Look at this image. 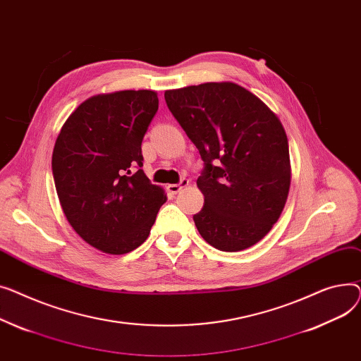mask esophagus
I'll list each match as a JSON object with an SVG mask.
<instances>
[{
	"label": "esophagus",
	"mask_w": 361,
	"mask_h": 361,
	"mask_svg": "<svg viewBox=\"0 0 361 361\" xmlns=\"http://www.w3.org/2000/svg\"><path fill=\"white\" fill-rule=\"evenodd\" d=\"M189 185V180L188 179H182L179 183H173V185H169L167 186V190H169V192H171V194H173V195H176L178 192H179V190L180 189H183L185 186H188Z\"/></svg>",
	"instance_id": "esophagus-1"
}]
</instances>
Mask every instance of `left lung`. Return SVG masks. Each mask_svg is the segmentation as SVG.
Segmentation results:
<instances>
[{
  "label": "left lung",
  "mask_w": 361,
  "mask_h": 361,
  "mask_svg": "<svg viewBox=\"0 0 361 361\" xmlns=\"http://www.w3.org/2000/svg\"><path fill=\"white\" fill-rule=\"evenodd\" d=\"M164 99L204 161L197 180L204 207L194 216L200 235L224 252L258 243L280 219L291 180L279 116L230 81L166 90Z\"/></svg>",
  "instance_id": "1"
}]
</instances>
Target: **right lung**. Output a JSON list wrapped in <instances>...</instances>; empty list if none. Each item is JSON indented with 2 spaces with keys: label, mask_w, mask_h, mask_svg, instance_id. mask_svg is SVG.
I'll return each instance as SVG.
<instances>
[{
  "label": "right lung",
  "mask_w": 361,
  "mask_h": 361,
  "mask_svg": "<svg viewBox=\"0 0 361 361\" xmlns=\"http://www.w3.org/2000/svg\"><path fill=\"white\" fill-rule=\"evenodd\" d=\"M157 109L152 90L97 94L68 116L55 141L52 173L63 214L104 253L142 245L167 200L141 169V142Z\"/></svg>",
  "instance_id": "add662e5"
}]
</instances>
